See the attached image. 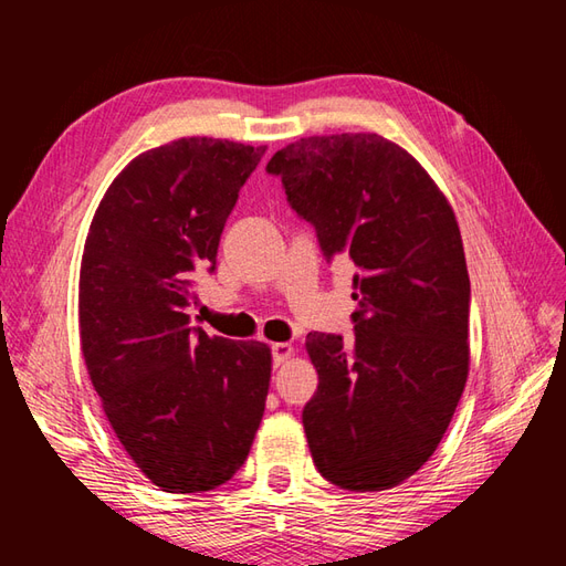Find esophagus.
<instances>
[{"instance_id":"esophagus-1","label":"esophagus","mask_w":566,"mask_h":566,"mask_svg":"<svg viewBox=\"0 0 566 566\" xmlns=\"http://www.w3.org/2000/svg\"><path fill=\"white\" fill-rule=\"evenodd\" d=\"M294 355V347H292V343H274L272 345V363L280 367V365H284L286 359H290Z\"/></svg>"}]
</instances>
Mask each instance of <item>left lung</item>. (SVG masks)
<instances>
[{
    "instance_id": "left-lung-1",
    "label": "left lung",
    "mask_w": 566,
    "mask_h": 566,
    "mask_svg": "<svg viewBox=\"0 0 566 566\" xmlns=\"http://www.w3.org/2000/svg\"><path fill=\"white\" fill-rule=\"evenodd\" d=\"M268 172L326 260L357 270L355 343L306 335L318 371L302 413L311 457L340 489H391L430 460L467 384L469 274L454 211L413 155L377 134L302 138Z\"/></svg>"
}]
</instances>
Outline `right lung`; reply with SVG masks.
Instances as JSON below:
<instances>
[{"instance_id": "right-lung-1", "label": "right lung", "mask_w": 566, "mask_h": 566, "mask_svg": "<svg viewBox=\"0 0 566 566\" xmlns=\"http://www.w3.org/2000/svg\"><path fill=\"white\" fill-rule=\"evenodd\" d=\"M264 150L179 138L140 153L106 189L84 243V365L118 442L170 494L226 484L264 413L270 347L207 335L185 314Z\"/></svg>"}]
</instances>
